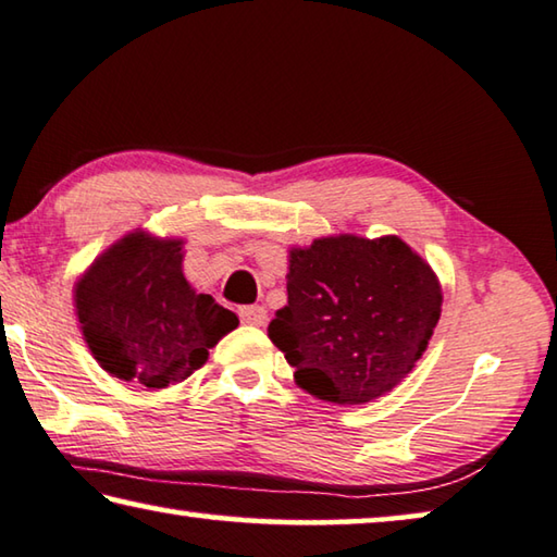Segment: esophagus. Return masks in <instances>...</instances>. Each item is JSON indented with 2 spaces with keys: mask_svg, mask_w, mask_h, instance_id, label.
<instances>
[{
  "mask_svg": "<svg viewBox=\"0 0 557 557\" xmlns=\"http://www.w3.org/2000/svg\"><path fill=\"white\" fill-rule=\"evenodd\" d=\"M240 320L243 324H250V326H264V322H268V310L260 305H247V307H240Z\"/></svg>",
  "mask_w": 557,
  "mask_h": 557,
  "instance_id": "1",
  "label": "esophagus"
}]
</instances>
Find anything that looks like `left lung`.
Listing matches in <instances>:
<instances>
[{"instance_id": "left-lung-1", "label": "left lung", "mask_w": 557, "mask_h": 557, "mask_svg": "<svg viewBox=\"0 0 557 557\" xmlns=\"http://www.w3.org/2000/svg\"><path fill=\"white\" fill-rule=\"evenodd\" d=\"M287 305L268 334L299 389L355 406L401 384L441 317V282L399 235L339 233L289 247Z\"/></svg>"}]
</instances>
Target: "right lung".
Masks as SVG:
<instances>
[{
  "label": "right lung",
  "instance_id": "obj_1",
  "mask_svg": "<svg viewBox=\"0 0 557 557\" xmlns=\"http://www.w3.org/2000/svg\"><path fill=\"white\" fill-rule=\"evenodd\" d=\"M183 237L136 227L96 258L74 285L78 330L103 372L165 389L208 361L240 320L183 275Z\"/></svg>",
  "mask_w": 557,
  "mask_h": 557
}]
</instances>
